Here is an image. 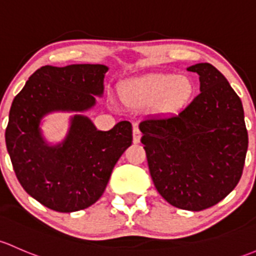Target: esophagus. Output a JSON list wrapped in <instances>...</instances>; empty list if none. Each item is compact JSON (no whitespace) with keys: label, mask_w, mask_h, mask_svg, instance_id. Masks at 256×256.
<instances>
[{"label":"esophagus","mask_w":256,"mask_h":256,"mask_svg":"<svg viewBox=\"0 0 256 256\" xmlns=\"http://www.w3.org/2000/svg\"><path fill=\"white\" fill-rule=\"evenodd\" d=\"M140 138H142L140 129H139L138 127H134V129H133V142L136 144H138L139 142H140Z\"/></svg>","instance_id":"obj_1"}]
</instances>
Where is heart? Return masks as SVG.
I'll return each instance as SVG.
<instances>
[{
    "instance_id": "heart-1",
    "label": "heart",
    "mask_w": 256,
    "mask_h": 256,
    "mask_svg": "<svg viewBox=\"0 0 256 256\" xmlns=\"http://www.w3.org/2000/svg\"><path fill=\"white\" fill-rule=\"evenodd\" d=\"M194 91L192 81L176 74H150L129 84V98L144 104H154L162 100L168 110L182 107Z\"/></svg>"
}]
</instances>
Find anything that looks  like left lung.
<instances>
[{
    "label": "left lung",
    "instance_id": "obj_1",
    "mask_svg": "<svg viewBox=\"0 0 256 256\" xmlns=\"http://www.w3.org/2000/svg\"><path fill=\"white\" fill-rule=\"evenodd\" d=\"M200 92L175 114L140 122V142L158 192L172 206L202 210L238 185L248 150L240 98L222 72L201 62Z\"/></svg>",
    "mask_w": 256,
    "mask_h": 256
}]
</instances>
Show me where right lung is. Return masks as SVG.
<instances>
[{
  "mask_svg": "<svg viewBox=\"0 0 256 256\" xmlns=\"http://www.w3.org/2000/svg\"><path fill=\"white\" fill-rule=\"evenodd\" d=\"M108 68L100 64L42 66L14 97L6 128V146L24 191L43 206L62 213L85 210L106 190L116 162L132 144V124L97 130L88 117L74 116L62 144L49 146L40 120L52 110L82 112L104 94Z\"/></svg>",
  "mask_w": 256,
  "mask_h": 256,
  "instance_id": "1",
  "label": "right lung"
}]
</instances>
